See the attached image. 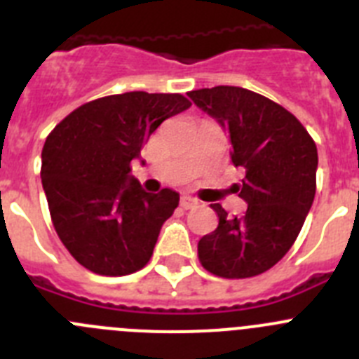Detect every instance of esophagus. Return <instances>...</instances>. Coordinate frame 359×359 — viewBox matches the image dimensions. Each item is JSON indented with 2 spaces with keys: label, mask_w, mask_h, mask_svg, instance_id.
Returning <instances> with one entry per match:
<instances>
[{
  "label": "esophagus",
  "mask_w": 359,
  "mask_h": 359,
  "mask_svg": "<svg viewBox=\"0 0 359 359\" xmlns=\"http://www.w3.org/2000/svg\"><path fill=\"white\" fill-rule=\"evenodd\" d=\"M180 205H182V208L189 210V208H194L196 205H198V199L192 198V196H182V199H180Z\"/></svg>",
  "instance_id": "34e87169"
}]
</instances>
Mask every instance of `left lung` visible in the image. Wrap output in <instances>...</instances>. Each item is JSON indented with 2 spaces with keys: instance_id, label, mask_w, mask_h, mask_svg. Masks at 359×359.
<instances>
[{
  "instance_id": "left-lung-1",
  "label": "left lung",
  "mask_w": 359,
  "mask_h": 359,
  "mask_svg": "<svg viewBox=\"0 0 359 359\" xmlns=\"http://www.w3.org/2000/svg\"><path fill=\"white\" fill-rule=\"evenodd\" d=\"M189 97L230 135L231 161L246 172L237 190L248 203L233 219L219 203L210 205L219 224L199 239V262L223 278L264 273L290 252L313 205L315 140L293 113L255 91L215 86Z\"/></svg>"
}]
</instances>
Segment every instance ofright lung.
Returning a JSON list of instances; mask_svg holds the SVG:
<instances>
[{
	"mask_svg": "<svg viewBox=\"0 0 359 359\" xmlns=\"http://www.w3.org/2000/svg\"><path fill=\"white\" fill-rule=\"evenodd\" d=\"M190 106L180 93L109 95L82 104L48 135L41 180L52 223L86 269L122 277L151 261L180 194L145 192L131 176V161L163 120Z\"/></svg>",
	"mask_w": 359,
	"mask_h": 359,
	"instance_id": "1",
	"label": "right lung"
}]
</instances>
